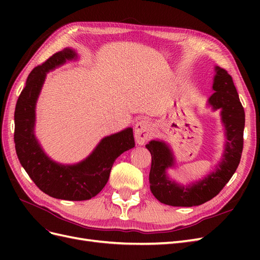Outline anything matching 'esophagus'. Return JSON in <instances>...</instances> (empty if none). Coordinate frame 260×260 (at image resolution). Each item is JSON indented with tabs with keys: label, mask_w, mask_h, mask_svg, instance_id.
Listing matches in <instances>:
<instances>
[{
	"label": "esophagus",
	"mask_w": 260,
	"mask_h": 260,
	"mask_svg": "<svg viewBox=\"0 0 260 260\" xmlns=\"http://www.w3.org/2000/svg\"><path fill=\"white\" fill-rule=\"evenodd\" d=\"M152 124L149 123L148 120L142 119L136 123L135 125V139L137 143L140 145H143L146 143V141L149 140L152 137Z\"/></svg>",
	"instance_id": "1"
}]
</instances>
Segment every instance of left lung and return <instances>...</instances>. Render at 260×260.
<instances>
[{
	"instance_id": "obj_1",
	"label": "left lung",
	"mask_w": 260,
	"mask_h": 260,
	"mask_svg": "<svg viewBox=\"0 0 260 260\" xmlns=\"http://www.w3.org/2000/svg\"><path fill=\"white\" fill-rule=\"evenodd\" d=\"M214 93L207 101L212 112L217 109L223 128V151L214 170L200 180L187 184L170 178L169 169H176L178 164L169 143L155 139L145 145L152 155L149 172V188L160 203L170 206L192 207L210 201L222 190L237 170L243 151V132L245 114L232 77L224 69L214 67Z\"/></svg>"
}]
</instances>
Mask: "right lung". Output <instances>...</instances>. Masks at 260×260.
<instances>
[{
	"instance_id": "obj_1",
	"label": "right lung",
	"mask_w": 260,
	"mask_h": 260,
	"mask_svg": "<svg viewBox=\"0 0 260 260\" xmlns=\"http://www.w3.org/2000/svg\"><path fill=\"white\" fill-rule=\"evenodd\" d=\"M78 57L77 50L66 48L36 67L28 76L14 116V141L21 166L42 192L65 201H86L98 195L107 183L118 156L136 145L133 129L128 127L104 137L79 162L60 164L44 152L36 136L39 95L48 73Z\"/></svg>"
}]
</instances>
